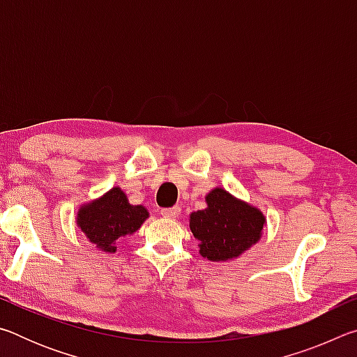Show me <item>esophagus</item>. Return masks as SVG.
Instances as JSON below:
<instances>
[{"label":"esophagus","instance_id":"obj_1","mask_svg":"<svg viewBox=\"0 0 357 357\" xmlns=\"http://www.w3.org/2000/svg\"><path fill=\"white\" fill-rule=\"evenodd\" d=\"M160 214L167 217V219H178L181 214V208L179 206H173V208H164L160 211Z\"/></svg>","mask_w":357,"mask_h":357}]
</instances>
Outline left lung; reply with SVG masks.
<instances>
[{"instance_id":"8db88e82","label":"left lung","mask_w":357,"mask_h":357,"mask_svg":"<svg viewBox=\"0 0 357 357\" xmlns=\"http://www.w3.org/2000/svg\"><path fill=\"white\" fill-rule=\"evenodd\" d=\"M206 209L190 214V229L200 241V255L209 261H228L249 250L261 238V211L241 202L222 187L206 195Z\"/></svg>"}]
</instances>
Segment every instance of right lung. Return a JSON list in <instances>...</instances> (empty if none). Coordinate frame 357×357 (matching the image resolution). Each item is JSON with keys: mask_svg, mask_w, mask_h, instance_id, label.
<instances>
[{"mask_svg": "<svg viewBox=\"0 0 357 357\" xmlns=\"http://www.w3.org/2000/svg\"><path fill=\"white\" fill-rule=\"evenodd\" d=\"M149 217L142 204H130L128 195L113 187L105 195L78 209L77 225L86 234L89 243L100 250L116 252V241L135 233Z\"/></svg>", "mask_w": 357, "mask_h": 357, "instance_id": "add662e5", "label": "right lung"}]
</instances>
